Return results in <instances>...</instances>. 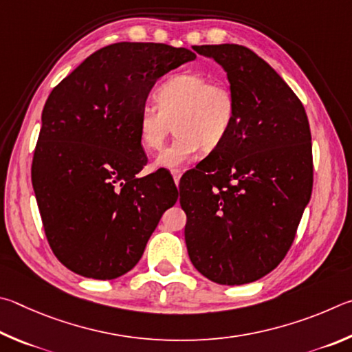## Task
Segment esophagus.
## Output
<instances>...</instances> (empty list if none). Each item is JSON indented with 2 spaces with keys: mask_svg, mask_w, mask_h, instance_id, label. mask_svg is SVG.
<instances>
[{
  "mask_svg": "<svg viewBox=\"0 0 352 352\" xmlns=\"http://www.w3.org/2000/svg\"><path fill=\"white\" fill-rule=\"evenodd\" d=\"M171 175H173V179H175V184L177 186V184H179L181 176H182V171L181 170H173Z\"/></svg>",
  "mask_w": 352,
  "mask_h": 352,
  "instance_id": "34e87169",
  "label": "esophagus"
}]
</instances>
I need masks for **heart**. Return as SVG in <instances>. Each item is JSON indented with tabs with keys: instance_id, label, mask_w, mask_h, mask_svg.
Returning <instances> with one entry per match:
<instances>
[{
	"instance_id": "heart-1",
	"label": "heart",
	"mask_w": 352,
	"mask_h": 352,
	"mask_svg": "<svg viewBox=\"0 0 352 352\" xmlns=\"http://www.w3.org/2000/svg\"><path fill=\"white\" fill-rule=\"evenodd\" d=\"M156 104H142L138 134L146 151L160 150L175 122L177 133L154 165L177 170L193 160L202 148L219 146L236 117V100L230 88L212 83L196 72H179L164 80L154 92Z\"/></svg>"
}]
</instances>
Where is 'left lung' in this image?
Masks as SVG:
<instances>
[{
  "instance_id": "left-lung-1",
  "label": "left lung",
  "mask_w": 352,
  "mask_h": 352,
  "mask_svg": "<svg viewBox=\"0 0 352 352\" xmlns=\"http://www.w3.org/2000/svg\"><path fill=\"white\" fill-rule=\"evenodd\" d=\"M193 49L227 72L236 117L223 144L181 179L186 244L206 278L245 285L286 256L311 199L309 122L285 80L249 47Z\"/></svg>"
}]
</instances>
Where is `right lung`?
<instances>
[{
  "label": "right lung",
  "instance_id": "add662e5",
  "mask_svg": "<svg viewBox=\"0 0 352 352\" xmlns=\"http://www.w3.org/2000/svg\"><path fill=\"white\" fill-rule=\"evenodd\" d=\"M195 58L164 43H114L49 94L32 186L49 245L72 272L94 280L126 274L175 206L171 175L135 177L146 165L138 114L160 77Z\"/></svg>",
  "mask_w": 352,
  "mask_h": 352
}]
</instances>
